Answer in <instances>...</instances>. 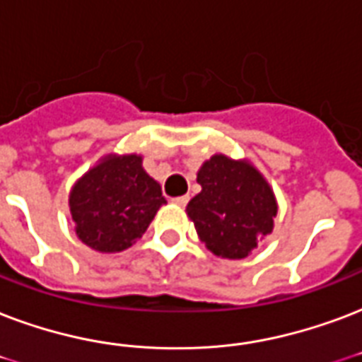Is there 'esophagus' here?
<instances>
[{
  "mask_svg": "<svg viewBox=\"0 0 362 362\" xmlns=\"http://www.w3.org/2000/svg\"><path fill=\"white\" fill-rule=\"evenodd\" d=\"M170 201H173V203L178 206H186L187 201H189V197H187V195H180V197H173Z\"/></svg>",
  "mask_w": 362,
  "mask_h": 362,
  "instance_id": "esophagus-1",
  "label": "esophagus"
}]
</instances>
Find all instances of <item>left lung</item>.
Masks as SVG:
<instances>
[{
	"label": "left lung",
	"mask_w": 362,
	"mask_h": 362,
	"mask_svg": "<svg viewBox=\"0 0 362 362\" xmlns=\"http://www.w3.org/2000/svg\"><path fill=\"white\" fill-rule=\"evenodd\" d=\"M201 193L187 203L201 241L216 256L241 260L269 235L277 203L264 176L247 161L214 156L197 173Z\"/></svg>",
	"instance_id": "8db88e82"
}]
</instances>
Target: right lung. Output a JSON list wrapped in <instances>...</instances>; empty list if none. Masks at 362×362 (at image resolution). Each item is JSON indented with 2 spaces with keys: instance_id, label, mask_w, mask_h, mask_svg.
I'll use <instances>...</instances> for the list:
<instances>
[{
  "instance_id": "obj_1",
  "label": "right lung",
  "mask_w": 362,
  "mask_h": 362,
  "mask_svg": "<svg viewBox=\"0 0 362 362\" xmlns=\"http://www.w3.org/2000/svg\"><path fill=\"white\" fill-rule=\"evenodd\" d=\"M163 203L161 186L146 175L138 156L106 157L70 193L77 237L98 252L131 247Z\"/></svg>"
}]
</instances>
